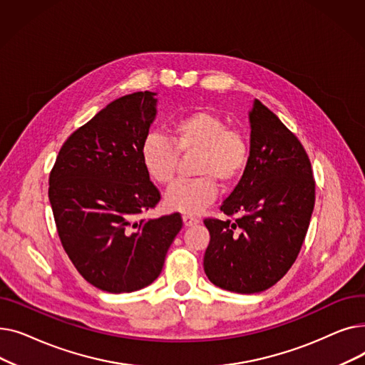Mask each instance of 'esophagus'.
<instances>
[{"mask_svg": "<svg viewBox=\"0 0 365 365\" xmlns=\"http://www.w3.org/2000/svg\"><path fill=\"white\" fill-rule=\"evenodd\" d=\"M200 220L197 217H192V216H183V223L185 226H194L197 225Z\"/></svg>", "mask_w": 365, "mask_h": 365, "instance_id": "34e87169", "label": "esophagus"}]
</instances>
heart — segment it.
Returning <instances> with one entry per match:
<instances>
[{
  "mask_svg": "<svg viewBox=\"0 0 365 365\" xmlns=\"http://www.w3.org/2000/svg\"><path fill=\"white\" fill-rule=\"evenodd\" d=\"M248 142L238 128L227 127L220 115L198 109L182 115L170 127V139L150 133L140 145V163L146 176L160 186H168L176 178L179 155H197V179L173 185L165 194L171 212L200 215L212 204L219 185L232 186L248 164Z\"/></svg>",
  "mask_w": 365,
  "mask_h": 365,
  "instance_id": "heart-1",
  "label": "heart"
}]
</instances>
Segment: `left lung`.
<instances>
[{
    "label": "left lung",
    "instance_id": "left-lung-1",
    "mask_svg": "<svg viewBox=\"0 0 365 365\" xmlns=\"http://www.w3.org/2000/svg\"><path fill=\"white\" fill-rule=\"evenodd\" d=\"M250 157L220 212L204 219L208 279L223 290L253 294L277 284L296 262L315 205L314 171L303 145L277 115L255 101Z\"/></svg>",
    "mask_w": 365,
    "mask_h": 365
}]
</instances>
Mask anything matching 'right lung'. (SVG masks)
Here are the masks:
<instances>
[{"label":"right lung","instance_id":"right-lung-1","mask_svg":"<svg viewBox=\"0 0 365 365\" xmlns=\"http://www.w3.org/2000/svg\"><path fill=\"white\" fill-rule=\"evenodd\" d=\"M153 96L110 102L71 134L50 171L48 200L65 252L86 281L108 293L155 281L183 226L179 213L142 217L161 200L140 163L157 113Z\"/></svg>","mask_w":365,"mask_h":365}]
</instances>
